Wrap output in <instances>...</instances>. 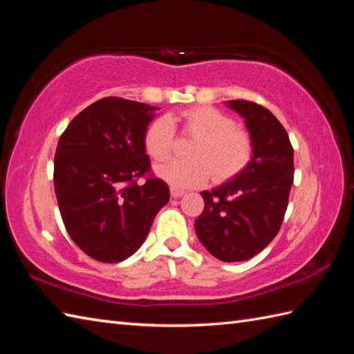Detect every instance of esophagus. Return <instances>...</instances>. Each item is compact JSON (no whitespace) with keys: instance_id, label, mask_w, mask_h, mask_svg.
Instances as JSON below:
<instances>
[{"instance_id":"34e87169","label":"esophagus","mask_w":354,"mask_h":354,"mask_svg":"<svg viewBox=\"0 0 354 354\" xmlns=\"http://www.w3.org/2000/svg\"><path fill=\"white\" fill-rule=\"evenodd\" d=\"M184 193H185L184 190H181V189H175V187H171V190H170V194H171V198H175V199H178V198H181Z\"/></svg>"}]
</instances>
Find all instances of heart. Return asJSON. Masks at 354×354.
<instances>
[{
	"instance_id": "heart-1",
	"label": "heart",
	"mask_w": 354,
	"mask_h": 354,
	"mask_svg": "<svg viewBox=\"0 0 354 354\" xmlns=\"http://www.w3.org/2000/svg\"><path fill=\"white\" fill-rule=\"evenodd\" d=\"M171 123H179L184 133L196 137L189 150L190 160H171L155 167L156 176L175 189L202 185L212 173L214 181H227L251 160V137L234 126V120L212 106H194L170 118L160 117L149 124L145 146L156 161L165 160L171 152L175 141Z\"/></svg>"
}]
</instances>
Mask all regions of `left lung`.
<instances>
[{
	"instance_id": "8db88e82",
	"label": "left lung",
	"mask_w": 354,
	"mask_h": 354,
	"mask_svg": "<svg viewBox=\"0 0 354 354\" xmlns=\"http://www.w3.org/2000/svg\"><path fill=\"white\" fill-rule=\"evenodd\" d=\"M227 106L245 120L252 156L230 181L201 192L205 207L194 230L209 254L231 263L252 259L280 231L293 184V149L269 109L248 100Z\"/></svg>"
}]
</instances>
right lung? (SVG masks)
Segmentation results:
<instances>
[{
	"label": "right lung",
	"instance_id": "obj_1",
	"mask_svg": "<svg viewBox=\"0 0 354 354\" xmlns=\"http://www.w3.org/2000/svg\"><path fill=\"white\" fill-rule=\"evenodd\" d=\"M160 109L104 97L73 118L57 142L55 192L66 231L89 257L123 261L145 242L169 185L146 175L145 133Z\"/></svg>",
	"mask_w": 354,
	"mask_h": 354
}]
</instances>
